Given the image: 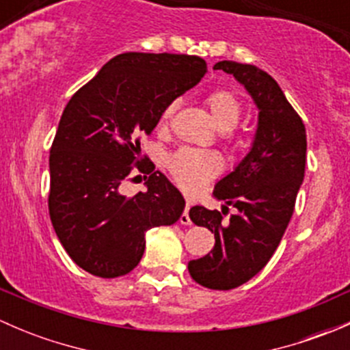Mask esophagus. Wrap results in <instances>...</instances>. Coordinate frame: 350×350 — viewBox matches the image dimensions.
Wrapping results in <instances>:
<instances>
[{
    "mask_svg": "<svg viewBox=\"0 0 350 350\" xmlns=\"http://www.w3.org/2000/svg\"><path fill=\"white\" fill-rule=\"evenodd\" d=\"M189 208H191V203H186V208H185V211H183V215H181V218H179V221H181L183 225H191V218H189Z\"/></svg>",
    "mask_w": 350,
    "mask_h": 350,
    "instance_id": "esophagus-1",
    "label": "esophagus"
}]
</instances>
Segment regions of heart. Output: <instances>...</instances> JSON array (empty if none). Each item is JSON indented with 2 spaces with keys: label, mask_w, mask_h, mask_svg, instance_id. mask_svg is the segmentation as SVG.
<instances>
[{
  "label": "heart",
  "mask_w": 350,
  "mask_h": 350,
  "mask_svg": "<svg viewBox=\"0 0 350 350\" xmlns=\"http://www.w3.org/2000/svg\"><path fill=\"white\" fill-rule=\"evenodd\" d=\"M206 107L210 109V115L213 123L220 132H232L239 125L242 116V103L237 94L228 90H217L206 96ZM174 105H169L165 108L162 118L167 120ZM171 171L174 174L176 181L183 188L195 191L200 189L204 183L220 171V159L213 152H204V150L181 149L171 159Z\"/></svg>",
  "instance_id": "1"
}]
</instances>
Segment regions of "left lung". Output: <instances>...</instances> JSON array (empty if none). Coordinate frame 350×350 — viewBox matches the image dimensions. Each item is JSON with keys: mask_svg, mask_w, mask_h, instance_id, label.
Segmentation results:
<instances>
[{"mask_svg": "<svg viewBox=\"0 0 350 350\" xmlns=\"http://www.w3.org/2000/svg\"><path fill=\"white\" fill-rule=\"evenodd\" d=\"M213 69L234 76L259 111L249 152L213 189L224 209L232 204L238 210L231 221L224 224L220 211L200 204L189 210L193 224L215 234L211 254L189 260V274L204 288L225 291L256 276L280 245L305 178L306 132L280 84L262 69L232 61Z\"/></svg>", "mask_w": 350, "mask_h": 350, "instance_id": "left-lung-1", "label": "left lung"}]
</instances>
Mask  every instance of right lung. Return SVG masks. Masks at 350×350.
I'll list each match as a JSON object with an SVG mask.
<instances>
[{
    "mask_svg": "<svg viewBox=\"0 0 350 350\" xmlns=\"http://www.w3.org/2000/svg\"><path fill=\"white\" fill-rule=\"evenodd\" d=\"M206 72L196 55L125 52L69 100L49 157V213L81 269L100 278L129 274L142 259L147 232L181 218L185 198L152 162L146 193L126 198L120 185L139 164L140 137Z\"/></svg>",
    "mask_w": 350,
    "mask_h": 350,
    "instance_id": "add662e5",
    "label": "right lung"
}]
</instances>
